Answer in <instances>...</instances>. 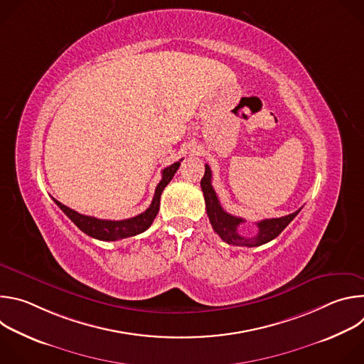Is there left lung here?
<instances>
[{
	"label": "left lung",
	"mask_w": 364,
	"mask_h": 364,
	"mask_svg": "<svg viewBox=\"0 0 364 364\" xmlns=\"http://www.w3.org/2000/svg\"><path fill=\"white\" fill-rule=\"evenodd\" d=\"M204 200H205V212L207 216H209V220L213 226V230L222 237L223 242L233 245V246H261L272 239H275L292 220L294 218L301 212L296 210L288 216L284 218H277V219H265L257 222V233L250 237H245L239 235V225L243 223L245 220L242 218H236L233 215H229L228 212L223 210V207L220 205V201L218 198V194L212 186V170L210 167L205 164V171L204 176L200 181Z\"/></svg>",
	"instance_id": "left-lung-1"
}]
</instances>
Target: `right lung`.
Segmentation results:
<instances>
[{"label":"right lung","mask_w":364,"mask_h":364,"mask_svg":"<svg viewBox=\"0 0 364 364\" xmlns=\"http://www.w3.org/2000/svg\"><path fill=\"white\" fill-rule=\"evenodd\" d=\"M180 167V161L171 164L170 167L163 170V178L159 183L157 188H155V194L154 198L149 204L148 209L131 219H125V220H102V219H96L92 216H85L80 215L72 209H69L68 205L62 204L60 201H58L56 198L55 203L60 207L63 210V213L87 236L95 237L97 240H107V242H114V240H119V239H125V237H131L135 235H139L142 232H145L154 222L155 216H157L159 210H160V198H161V193L166 188V186L171 181V178L174 177V174L177 173Z\"/></svg>","instance_id":"1"}]
</instances>
